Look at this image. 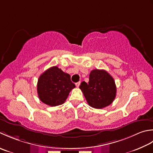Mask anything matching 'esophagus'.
<instances>
[{
	"mask_svg": "<svg viewBox=\"0 0 153 153\" xmlns=\"http://www.w3.org/2000/svg\"><path fill=\"white\" fill-rule=\"evenodd\" d=\"M75 85H76V87H79V86H80V82L79 81V82H76V83L75 84Z\"/></svg>",
	"mask_w": 153,
	"mask_h": 153,
	"instance_id": "esophagus-1",
	"label": "esophagus"
}]
</instances>
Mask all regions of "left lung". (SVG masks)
Here are the masks:
<instances>
[{
    "label": "left lung",
    "instance_id": "left-lung-1",
    "mask_svg": "<svg viewBox=\"0 0 153 153\" xmlns=\"http://www.w3.org/2000/svg\"><path fill=\"white\" fill-rule=\"evenodd\" d=\"M79 88L90 106L96 109L111 104L116 96V86L113 77L104 70H92L88 83L83 81Z\"/></svg>",
    "mask_w": 153,
    "mask_h": 153
}]
</instances>
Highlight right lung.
<instances>
[{
  "label": "right lung",
  "instance_id": "add662e5",
  "mask_svg": "<svg viewBox=\"0 0 153 153\" xmlns=\"http://www.w3.org/2000/svg\"><path fill=\"white\" fill-rule=\"evenodd\" d=\"M74 88L75 85L71 82V76L57 66L49 68L43 73L37 85L39 100L50 106L63 104Z\"/></svg>",
  "mask_w": 153,
  "mask_h": 153
}]
</instances>
